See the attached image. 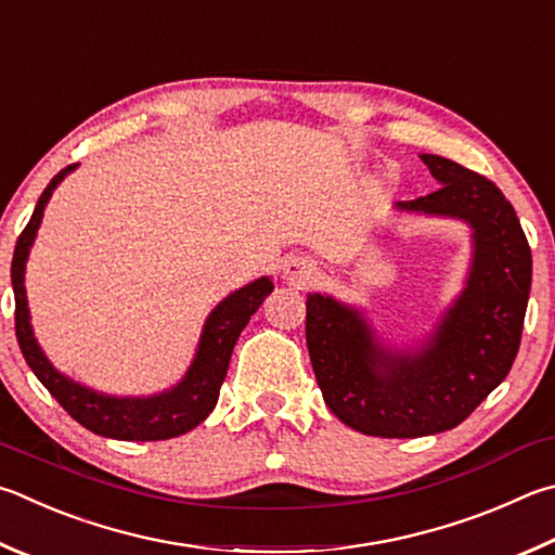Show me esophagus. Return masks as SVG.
<instances>
[{"mask_svg": "<svg viewBox=\"0 0 555 555\" xmlns=\"http://www.w3.org/2000/svg\"><path fill=\"white\" fill-rule=\"evenodd\" d=\"M284 279L291 281L294 286H312L315 281L320 279V267L315 259L304 257V255H296V257H288L286 264H284Z\"/></svg>", "mask_w": 555, "mask_h": 555, "instance_id": "34e87169", "label": "esophagus"}]
</instances>
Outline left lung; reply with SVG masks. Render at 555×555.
<instances>
[{
	"mask_svg": "<svg viewBox=\"0 0 555 555\" xmlns=\"http://www.w3.org/2000/svg\"><path fill=\"white\" fill-rule=\"evenodd\" d=\"M439 189L398 201L405 214L473 230L466 286L422 347H383L364 312L308 294L306 341L327 408L369 437L412 439L461 425L509 374L531 288V249L502 191L439 155H420Z\"/></svg>",
	"mask_w": 555,
	"mask_h": 555,
	"instance_id": "1",
	"label": "left lung"
}]
</instances>
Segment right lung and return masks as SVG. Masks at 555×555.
<instances>
[{"instance_id": "right-lung-1", "label": "right lung", "mask_w": 555, "mask_h": 555, "mask_svg": "<svg viewBox=\"0 0 555 555\" xmlns=\"http://www.w3.org/2000/svg\"><path fill=\"white\" fill-rule=\"evenodd\" d=\"M75 167L77 165H69L63 172H57L50 179V184L38 198L31 220H28L24 233L16 240L12 259V286L16 300L18 347H22L26 364L31 366L36 378L43 383L50 396L67 410L69 417H75L79 425L94 431V435L120 441H159L186 435V431L201 425V422L210 415V410L216 408L220 386H223L225 380L230 357H233L240 332L245 330L249 318L255 315L257 308L264 304V298L274 291V284H271L269 276H261L220 300L206 318L204 332H201L198 339V349L184 378H181L175 388L157 392V396H106V392L92 390L82 386V383L60 374V371L50 364L43 349L38 347V341L34 337L24 274L28 251H31L40 220H43L46 204L50 196H53L60 181L69 172H75Z\"/></svg>"}]
</instances>
